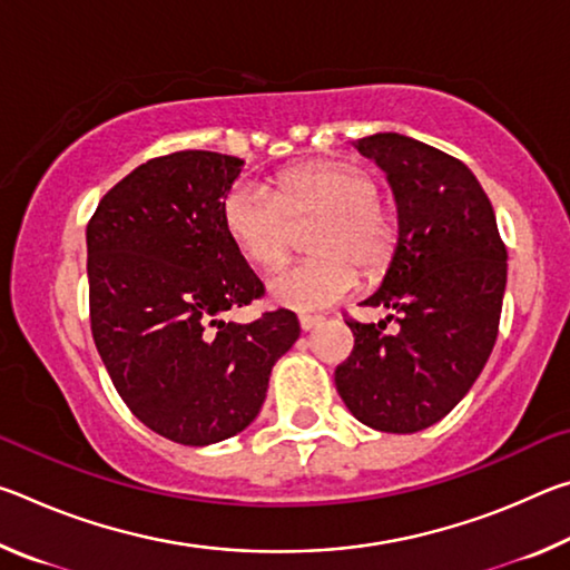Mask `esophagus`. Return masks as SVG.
I'll list each match as a JSON object with an SVG mask.
<instances>
[{
    "label": "esophagus",
    "mask_w": 570,
    "mask_h": 570,
    "mask_svg": "<svg viewBox=\"0 0 570 570\" xmlns=\"http://www.w3.org/2000/svg\"><path fill=\"white\" fill-rule=\"evenodd\" d=\"M324 320L322 316H312V314H302L298 316V324H302V330L304 332H312V330H316V326H320Z\"/></svg>",
    "instance_id": "34e87169"
}]
</instances>
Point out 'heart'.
Here are the masks:
<instances>
[{
  "instance_id": "heart-1",
  "label": "heart",
  "mask_w": 570,
  "mask_h": 570,
  "mask_svg": "<svg viewBox=\"0 0 570 570\" xmlns=\"http://www.w3.org/2000/svg\"><path fill=\"white\" fill-rule=\"evenodd\" d=\"M370 173L344 163H308L284 170L276 190L240 180L224 198V226L240 254L256 266H276L288 256L298 228L316 226L312 250L320 258L278 268L268 278L276 304L316 312L350 296L362 268L377 278L394 256L397 226L380 204Z\"/></svg>"
}]
</instances>
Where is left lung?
I'll list each match as a JSON object with an SVG mask.
<instances>
[{
    "label": "left lung",
    "mask_w": 570,
    "mask_h": 570,
    "mask_svg": "<svg viewBox=\"0 0 570 570\" xmlns=\"http://www.w3.org/2000/svg\"><path fill=\"white\" fill-rule=\"evenodd\" d=\"M354 148L387 173L397 204L394 256L362 304L392 308L387 321L401 326L346 322L354 350L334 382L366 428L410 435L445 417L480 377L498 336L508 250L465 163L400 132Z\"/></svg>",
    "instance_id": "obj_1"
}]
</instances>
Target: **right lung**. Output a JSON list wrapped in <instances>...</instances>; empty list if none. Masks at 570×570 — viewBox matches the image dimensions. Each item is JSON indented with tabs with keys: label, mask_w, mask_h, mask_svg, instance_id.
Returning <instances> with one entry per match:
<instances>
[{
	"label": "right lung",
	"mask_w": 570,
	"mask_h": 570,
	"mask_svg": "<svg viewBox=\"0 0 570 570\" xmlns=\"http://www.w3.org/2000/svg\"><path fill=\"white\" fill-rule=\"evenodd\" d=\"M240 168L210 150L153 158L105 193L88 224L90 324L105 370L135 417L190 448L256 420L274 364L302 332L288 308L224 320L264 294L220 214Z\"/></svg>",
	"instance_id": "add662e5"
}]
</instances>
